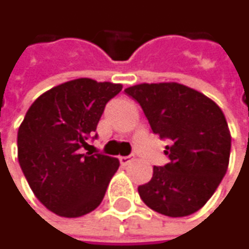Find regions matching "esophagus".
Here are the masks:
<instances>
[{"label":"esophagus","mask_w":249,"mask_h":249,"mask_svg":"<svg viewBox=\"0 0 249 249\" xmlns=\"http://www.w3.org/2000/svg\"><path fill=\"white\" fill-rule=\"evenodd\" d=\"M134 160H136V156H134V155H130V156H121V158H119V162H121V165H124V166L130 165V163L134 162Z\"/></svg>","instance_id":"1"}]
</instances>
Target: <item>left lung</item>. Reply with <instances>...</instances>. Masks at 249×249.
Wrapping results in <instances>:
<instances>
[{
  "label": "left lung",
  "mask_w": 249,
  "mask_h": 249,
  "mask_svg": "<svg viewBox=\"0 0 249 249\" xmlns=\"http://www.w3.org/2000/svg\"><path fill=\"white\" fill-rule=\"evenodd\" d=\"M152 131L169 140V163L155 166L139 194L152 210L184 217L200 210L223 179L231 156V133L222 109L203 93L179 83H143L125 89Z\"/></svg>",
  "instance_id": "obj_1"
}]
</instances>
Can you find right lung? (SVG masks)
Instances as JSON below:
<instances>
[{
    "label": "right lung",
    "mask_w": 249,
    "mask_h": 249,
    "mask_svg": "<svg viewBox=\"0 0 249 249\" xmlns=\"http://www.w3.org/2000/svg\"><path fill=\"white\" fill-rule=\"evenodd\" d=\"M121 90V84L77 78L45 91L29 107L17 133L18 163L33 194L55 214L80 217L102 203L119 160L83 149Z\"/></svg>",
    "instance_id": "right-lung-1"
}]
</instances>
